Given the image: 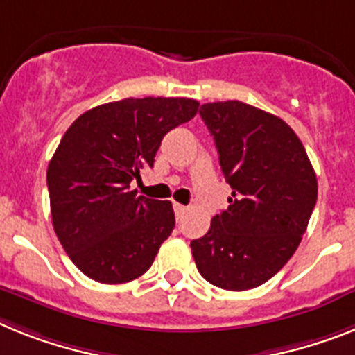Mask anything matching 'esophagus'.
<instances>
[{
    "instance_id": "34e87169",
    "label": "esophagus",
    "mask_w": 355,
    "mask_h": 355,
    "mask_svg": "<svg viewBox=\"0 0 355 355\" xmlns=\"http://www.w3.org/2000/svg\"><path fill=\"white\" fill-rule=\"evenodd\" d=\"M173 209H175V214H177V218H182V214L186 213L187 207L182 204H173Z\"/></svg>"
}]
</instances>
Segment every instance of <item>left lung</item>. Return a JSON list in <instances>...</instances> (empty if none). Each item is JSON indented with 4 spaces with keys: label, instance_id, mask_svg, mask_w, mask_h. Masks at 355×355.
Wrapping results in <instances>:
<instances>
[{
    "label": "left lung",
    "instance_id": "left-lung-1",
    "mask_svg": "<svg viewBox=\"0 0 355 355\" xmlns=\"http://www.w3.org/2000/svg\"><path fill=\"white\" fill-rule=\"evenodd\" d=\"M229 207L191 242L196 269L225 291L265 284L294 254L318 200V180L302 141L279 117L240 101L207 103Z\"/></svg>",
    "mask_w": 355,
    "mask_h": 355
}]
</instances>
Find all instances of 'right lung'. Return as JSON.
I'll list each match as a JSON object with an SVG mask.
<instances>
[{
	"label": "right lung",
	"instance_id": "add662e5",
	"mask_svg": "<svg viewBox=\"0 0 355 355\" xmlns=\"http://www.w3.org/2000/svg\"><path fill=\"white\" fill-rule=\"evenodd\" d=\"M196 112L195 99L130 97L88 110L62 135L46 171L52 223L88 278L126 284L151 267L175 213L130 184L153 168L164 135Z\"/></svg>",
	"mask_w": 355,
	"mask_h": 355
}]
</instances>
